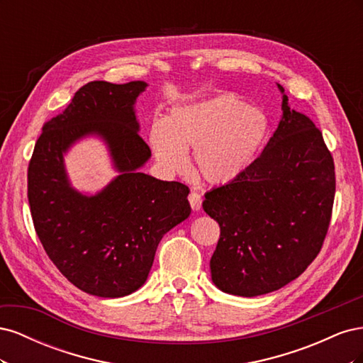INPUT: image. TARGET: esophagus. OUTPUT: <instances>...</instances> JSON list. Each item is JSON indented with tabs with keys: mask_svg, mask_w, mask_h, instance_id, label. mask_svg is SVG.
Instances as JSON below:
<instances>
[{
	"mask_svg": "<svg viewBox=\"0 0 363 363\" xmlns=\"http://www.w3.org/2000/svg\"><path fill=\"white\" fill-rule=\"evenodd\" d=\"M188 200H189V204H191V207H192V211H200L201 208V204H203V196L199 194V192H195V191H192L191 194H189V196H188Z\"/></svg>",
	"mask_w": 363,
	"mask_h": 363,
	"instance_id": "1",
	"label": "esophagus"
}]
</instances>
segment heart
<instances>
[{"instance_id": "b5f03b06", "label": "heart", "mask_w": 363, "mask_h": 363, "mask_svg": "<svg viewBox=\"0 0 363 363\" xmlns=\"http://www.w3.org/2000/svg\"><path fill=\"white\" fill-rule=\"evenodd\" d=\"M269 133L268 116L233 95H216L174 106L148 131L152 155L169 172L189 167L211 184L236 180L255 162Z\"/></svg>"}]
</instances>
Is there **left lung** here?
Listing matches in <instances>:
<instances>
[{"mask_svg":"<svg viewBox=\"0 0 363 363\" xmlns=\"http://www.w3.org/2000/svg\"><path fill=\"white\" fill-rule=\"evenodd\" d=\"M277 86L283 115L262 155L203 201L221 228L212 281L232 295L257 296L295 280L321 251L332 218L333 157L320 128Z\"/></svg>","mask_w":363,"mask_h":363,"instance_id":"1","label":"left lung"}]
</instances>
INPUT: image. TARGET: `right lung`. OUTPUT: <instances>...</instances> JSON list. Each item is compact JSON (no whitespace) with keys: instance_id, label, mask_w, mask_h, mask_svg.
Wrapping results in <instances>:
<instances>
[{"instance_id":"obj_1","label":"right lung","mask_w":363,"mask_h":363,"mask_svg":"<svg viewBox=\"0 0 363 363\" xmlns=\"http://www.w3.org/2000/svg\"><path fill=\"white\" fill-rule=\"evenodd\" d=\"M147 86L84 84L43 125L28 164L30 212L43 250L74 286L103 298L138 291L163 235L191 215L188 186L139 172L151 157L135 112ZM91 134L106 142L120 175L87 197L70 186L62 155Z\"/></svg>"}]
</instances>
